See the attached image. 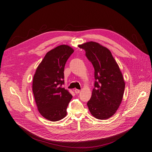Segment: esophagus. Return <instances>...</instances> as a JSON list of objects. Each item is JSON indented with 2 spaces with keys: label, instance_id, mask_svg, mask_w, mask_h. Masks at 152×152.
<instances>
[{
  "label": "esophagus",
  "instance_id": "34e87169",
  "mask_svg": "<svg viewBox=\"0 0 152 152\" xmlns=\"http://www.w3.org/2000/svg\"><path fill=\"white\" fill-rule=\"evenodd\" d=\"M75 92L76 94H79L80 92V90H78V89H75Z\"/></svg>",
  "mask_w": 152,
  "mask_h": 152
}]
</instances>
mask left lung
I'll return each instance as SVG.
<instances>
[{
	"label": "left lung",
	"mask_w": 152,
	"mask_h": 152,
	"mask_svg": "<svg viewBox=\"0 0 152 152\" xmlns=\"http://www.w3.org/2000/svg\"><path fill=\"white\" fill-rule=\"evenodd\" d=\"M94 68L95 83L87 102L88 109L97 119L106 120L113 115L122 101L125 82L111 51L95 42L78 46Z\"/></svg>",
	"instance_id": "obj_1"
}]
</instances>
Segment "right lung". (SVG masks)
<instances>
[{
    "mask_svg": "<svg viewBox=\"0 0 152 152\" xmlns=\"http://www.w3.org/2000/svg\"><path fill=\"white\" fill-rule=\"evenodd\" d=\"M74 50L60 45L50 50L37 67L34 76L32 91L41 115L56 122L67 115V107L72 97L64 84V67Z\"/></svg>",
    "mask_w": 152,
    "mask_h": 152,
    "instance_id": "right-lung-1",
    "label": "right lung"
}]
</instances>
